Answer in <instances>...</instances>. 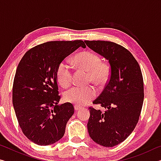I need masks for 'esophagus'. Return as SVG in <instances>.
<instances>
[{"mask_svg": "<svg viewBox=\"0 0 161 161\" xmlns=\"http://www.w3.org/2000/svg\"><path fill=\"white\" fill-rule=\"evenodd\" d=\"M81 107H80V106H77V105H75V109L76 111L80 110V109H81Z\"/></svg>", "mask_w": 161, "mask_h": 161, "instance_id": "obj_1", "label": "esophagus"}]
</instances>
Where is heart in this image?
<instances>
[{
  "label": "heart",
  "mask_w": 161,
  "mask_h": 161,
  "mask_svg": "<svg viewBox=\"0 0 161 161\" xmlns=\"http://www.w3.org/2000/svg\"><path fill=\"white\" fill-rule=\"evenodd\" d=\"M77 66L89 72V81L103 85L108 80L110 69L108 64L102 62L100 57L91 51H85L75 57ZM73 67L70 62L64 59L58 64L56 69V77L59 84L67 88L72 81ZM97 96V91L93 86H74L64 94L65 102L77 106H83L91 102Z\"/></svg>",
  "instance_id": "b5f03b06"
}]
</instances>
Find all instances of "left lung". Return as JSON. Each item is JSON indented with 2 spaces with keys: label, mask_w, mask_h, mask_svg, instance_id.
<instances>
[{
  "label": "left lung",
  "mask_w": 161,
  "mask_h": 161,
  "mask_svg": "<svg viewBox=\"0 0 161 161\" xmlns=\"http://www.w3.org/2000/svg\"><path fill=\"white\" fill-rule=\"evenodd\" d=\"M84 42L107 59L111 68L108 83L93 102L107 110L103 113L89 108L88 132L94 142L113 147L129 137L139 119L144 99L142 73L134 57L123 46L102 40Z\"/></svg>",
  "instance_id": "8db88e82"
}]
</instances>
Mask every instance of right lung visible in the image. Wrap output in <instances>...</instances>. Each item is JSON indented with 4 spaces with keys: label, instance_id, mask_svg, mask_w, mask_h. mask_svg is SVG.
Returning a JSON list of instances; mask_svg holds the SVG:
<instances>
[{
    "label": "right lung",
    "instance_id": "obj_1",
    "mask_svg": "<svg viewBox=\"0 0 161 161\" xmlns=\"http://www.w3.org/2000/svg\"><path fill=\"white\" fill-rule=\"evenodd\" d=\"M80 47H86L82 40L45 42L29 50L19 62L13 104L23 133L37 145H51L60 140L74 114L71 103L58 104L56 69Z\"/></svg>",
    "mask_w": 161,
    "mask_h": 161
}]
</instances>
